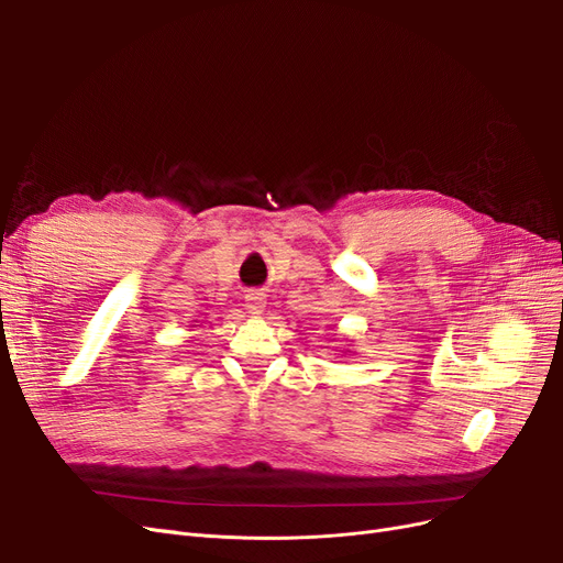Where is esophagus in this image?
<instances>
[{
    "label": "esophagus",
    "instance_id": "1",
    "mask_svg": "<svg viewBox=\"0 0 563 563\" xmlns=\"http://www.w3.org/2000/svg\"><path fill=\"white\" fill-rule=\"evenodd\" d=\"M263 307H265V300H263L261 294H249L246 296V309L251 314H261Z\"/></svg>",
    "mask_w": 563,
    "mask_h": 563
}]
</instances>
